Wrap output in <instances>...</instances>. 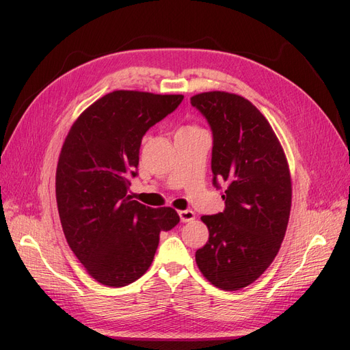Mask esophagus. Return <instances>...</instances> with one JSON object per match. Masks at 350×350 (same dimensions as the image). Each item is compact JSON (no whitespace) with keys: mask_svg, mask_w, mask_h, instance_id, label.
<instances>
[{"mask_svg":"<svg viewBox=\"0 0 350 350\" xmlns=\"http://www.w3.org/2000/svg\"><path fill=\"white\" fill-rule=\"evenodd\" d=\"M178 215H179V217H181L183 221H191L196 217L193 210H181V211H178Z\"/></svg>","mask_w":350,"mask_h":350,"instance_id":"obj_1","label":"esophagus"}]
</instances>
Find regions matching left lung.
Listing matches in <instances>:
<instances>
[{"label":"left lung","instance_id":"8db88e82","mask_svg":"<svg viewBox=\"0 0 350 350\" xmlns=\"http://www.w3.org/2000/svg\"><path fill=\"white\" fill-rule=\"evenodd\" d=\"M191 105L213 135V185H225V210L201 216L208 241L196 261L211 284L238 291L278 256L291 213L289 167L269 121L245 98L207 92L193 96Z\"/></svg>","mask_w":350,"mask_h":350}]
</instances>
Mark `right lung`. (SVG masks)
Here are the masks:
<instances>
[{"label": "right lung", "mask_w": 350, "mask_h": 350, "mask_svg": "<svg viewBox=\"0 0 350 350\" xmlns=\"http://www.w3.org/2000/svg\"><path fill=\"white\" fill-rule=\"evenodd\" d=\"M183 94L116 90L74 122L59 154L55 191L71 251L99 283L121 288L147 271L159 234L179 224L171 207L131 200L139 153L150 126L172 113Z\"/></svg>", "instance_id": "1"}]
</instances>
